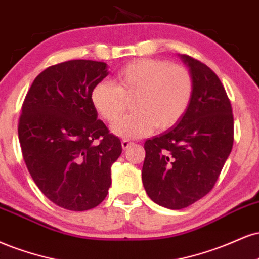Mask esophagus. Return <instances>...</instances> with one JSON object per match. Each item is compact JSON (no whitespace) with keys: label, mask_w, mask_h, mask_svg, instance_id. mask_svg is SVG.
Returning a JSON list of instances; mask_svg holds the SVG:
<instances>
[{"label":"esophagus","mask_w":259,"mask_h":259,"mask_svg":"<svg viewBox=\"0 0 259 259\" xmlns=\"http://www.w3.org/2000/svg\"><path fill=\"white\" fill-rule=\"evenodd\" d=\"M132 144H133V143L130 142V141H127V139H123V141L121 142V145H122V149H128Z\"/></svg>","instance_id":"1"}]
</instances>
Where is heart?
I'll use <instances>...</instances> for the list:
<instances>
[{"label":"heart","instance_id":"1","mask_svg":"<svg viewBox=\"0 0 259 259\" xmlns=\"http://www.w3.org/2000/svg\"><path fill=\"white\" fill-rule=\"evenodd\" d=\"M115 84L99 82L91 92L93 108L106 122L121 117L126 98L136 96L133 114L114 124L115 135L139 138L157 130L165 131L184 116L193 96L190 72L178 64L154 58H141L123 66L115 76Z\"/></svg>","mask_w":259,"mask_h":259}]
</instances>
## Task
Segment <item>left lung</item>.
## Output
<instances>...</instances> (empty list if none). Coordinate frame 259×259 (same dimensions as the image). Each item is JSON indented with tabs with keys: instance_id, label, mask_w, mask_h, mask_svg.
Wrapping results in <instances>:
<instances>
[{
	"instance_id": "obj_1",
	"label": "left lung",
	"mask_w": 259,
	"mask_h": 259,
	"mask_svg": "<svg viewBox=\"0 0 259 259\" xmlns=\"http://www.w3.org/2000/svg\"><path fill=\"white\" fill-rule=\"evenodd\" d=\"M193 80V96L177 124L144 144L142 181L157 205L181 209L211 191L234 142L232 105L207 65L178 54Z\"/></svg>"
}]
</instances>
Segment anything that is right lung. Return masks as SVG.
Returning <instances> with one entry per match:
<instances>
[{"label":"right lung","instance_id":"right-lung-1","mask_svg":"<svg viewBox=\"0 0 259 259\" xmlns=\"http://www.w3.org/2000/svg\"><path fill=\"white\" fill-rule=\"evenodd\" d=\"M108 65L69 60L50 66L32 82L18 127L27 169L44 195L59 207L98 206L111 185V166L122 153L91 102Z\"/></svg>","mask_w":259,"mask_h":259}]
</instances>
